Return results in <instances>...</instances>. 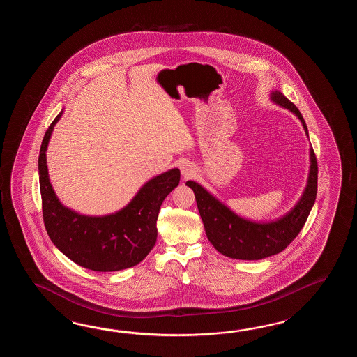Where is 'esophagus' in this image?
Instances as JSON below:
<instances>
[{
    "mask_svg": "<svg viewBox=\"0 0 357 357\" xmlns=\"http://www.w3.org/2000/svg\"><path fill=\"white\" fill-rule=\"evenodd\" d=\"M181 175L183 178H190L195 175V168L192 167L190 163H182Z\"/></svg>",
    "mask_w": 357,
    "mask_h": 357,
    "instance_id": "34e87169",
    "label": "esophagus"
}]
</instances>
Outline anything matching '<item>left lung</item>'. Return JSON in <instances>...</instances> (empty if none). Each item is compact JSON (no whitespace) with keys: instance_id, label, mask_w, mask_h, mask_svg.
<instances>
[{"instance_id":"left-lung-1","label":"left lung","mask_w":357,"mask_h":357,"mask_svg":"<svg viewBox=\"0 0 357 357\" xmlns=\"http://www.w3.org/2000/svg\"><path fill=\"white\" fill-rule=\"evenodd\" d=\"M271 100L295 114L303 123L305 134L309 137L303 114L292 102L278 91L271 93ZM186 185L195 194L205 234L213 246L228 258L259 260L284 250L303 229L317 197L318 162L312 148H310V169L303 195L289 213L272 222L246 220L213 197L197 182L188 181Z\"/></svg>"}]
</instances>
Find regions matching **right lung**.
Listing matches in <instances>:
<instances>
[{"mask_svg": "<svg viewBox=\"0 0 357 357\" xmlns=\"http://www.w3.org/2000/svg\"><path fill=\"white\" fill-rule=\"evenodd\" d=\"M61 111L47 129L38 158L39 188L47 234L59 250L77 266L96 272H116L137 266L157 241L160 205L180 182V169L155 176L129 204L107 215H84L61 204L50 182L46 152Z\"/></svg>", "mask_w": 357, "mask_h": 357, "instance_id": "1", "label": "right lung"}]
</instances>
